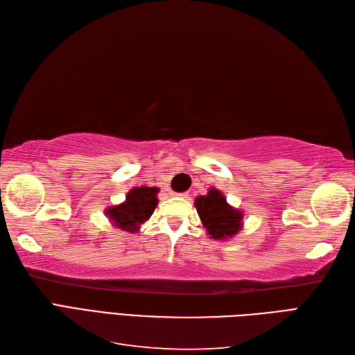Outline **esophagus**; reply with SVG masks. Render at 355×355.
Segmentation results:
<instances>
[{
    "label": "esophagus",
    "instance_id": "esophagus-1",
    "mask_svg": "<svg viewBox=\"0 0 355 355\" xmlns=\"http://www.w3.org/2000/svg\"><path fill=\"white\" fill-rule=\"evenodd\" d=\"M171 196L180 197V198H188V192H182V194H176V192H171Z\"/></svg>",
    "mask_w": 355,
    "mask_h": 355
}]
</instances>
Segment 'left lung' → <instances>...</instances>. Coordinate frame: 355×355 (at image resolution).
<instances>
[{"mask_svg": "<svg viewBox=\"0 0 355 355\" xmlns=\"http://www.w3.org/2000/svg\"><path fill=\"white\" fill-rule=\"evenodd\" d=\"M196 209L213 240H227L243 228V211L234 209L227 202L222 192L210 188L207 196L196 198Z\"/></svg>", "mask_w": 355, "mask_h": 355, "instance_id": "1", "label": "left lung"}]
</instances>
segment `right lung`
Here are the masks:
<instances>
[{
    "mask_svg": "<svg viewBox=\"0 0 355 355\" xmlns=\"http://www.w3.org/2000/svg\"><path fill=\"white\" fill-rule=\"evenodd\" d=\"M158 188L136 187L127 192L125 201L105 210L114 227L127 232H137L139 227L151 218L158 204Z\"/></svg>",
    "mask_w": 355,
    "mask_h": 355,
    "instance_id": "1",
    "label": "right lung"
}]
</instances>
